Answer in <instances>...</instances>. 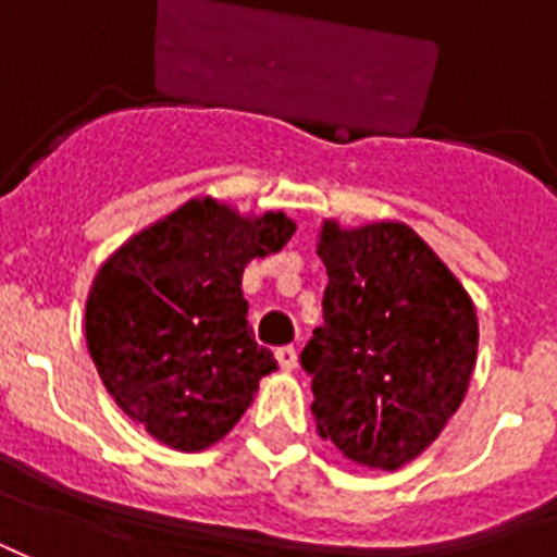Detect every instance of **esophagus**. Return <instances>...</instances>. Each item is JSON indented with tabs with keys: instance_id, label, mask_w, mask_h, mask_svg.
Listing matches in <instances>:
<instances>
[{
	"instance_id": "obj_1",
	"label": "esophagus",
	"mask_w": 557,
	"mask_h": 557,
	"mask_svg": "<svg viewBox=\"0 0 557 557\" xmlns=\"http://www.w3.org/2000/svg\"><path fill=\"white\" fill-rule=\"evenodd\" d=\"M277 361L283 370H295L297 367V349L295 347H280L277 349Z\"/></svg>"
}]
</instances>
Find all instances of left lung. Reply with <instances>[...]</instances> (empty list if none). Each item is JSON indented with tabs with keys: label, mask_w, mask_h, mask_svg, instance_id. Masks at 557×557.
Returning <instances> with one entry per match:
<instances>
[{
	"label": "left lung",
	"mask_w": 557,
	"mask_h": 557,
	"mask_svg": "<svg viewBox=\"0 0 557 557\" xmlns=\"http://www.w3.org/2000/svg\"><path fill=\"white\" fill-rule=\"evenodd\" d=\"M330 283L300 364L323 440L367 468L405 466L457 413L476 361L471 297L407 225L341 231L318 245Z\"/></svg>",
	"instance_id": "8db88e82"
}]
</instances>
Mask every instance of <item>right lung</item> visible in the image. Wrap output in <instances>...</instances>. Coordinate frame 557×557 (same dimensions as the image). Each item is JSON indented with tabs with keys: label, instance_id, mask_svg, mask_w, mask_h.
Segmentation results:
<instances>
[{
	"label": "right lung",
	"instance_id": "1",
	"mask_svg": "<svg viewBox=\"0 0 557 557\" xmlns=\"http://www.w3.org/2000/svg\"><path fill=\"white\" fill-rule=\"evenodd\" d=\"M292 234L283 213L243 219L193 199L98 271L86 304L91 361L121 410L170 448L222 440L277 370L253 341L243 271Z\"/></svg>",
	"mask_w": 557,
	"mask_h": 557
}]
</instances>
